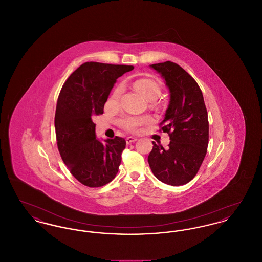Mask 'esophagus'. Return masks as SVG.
Here are the masks:
<instances>
[{"mask_svg":"<svg viewBox=\"0 0 262 262\" xmlns=\"http://www.w3.org/2000/svg\"><path fill=\"white\" fill-rule=\"evenodd\" d=\"M137 137H128L125 138V142H126V144H132V143H134V142H136L137 141Z\"/></svg>","mask_w":262,"mask_h":262,"instance_id":"1","label":"esophagus"}]
</instances>
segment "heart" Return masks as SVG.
Listing matches in <instances>:
<instances>
[{
  "mask_svg": "<svg viewBox=\"0 0 262 262\" xmlns=\"http://www.w3.org/2000/svg\"><path fill=\"white\" fill-rule=\"evenodd\" d=\"M135 88L147 99L153 100L157 98L162 91L161 83L153 78L142 77L135 81ZM125 91L124 83H119L113 91L112 99L119 101L121 99ZM152 122V118L149 115H129L123 117L119 123L122 127L128 132H138L143 125H148Z\"/></svg>",
  "mask_w": 262,
  "mask_h": 262,
  "instance_id": "obj_1",
  "label": "heart"
}]
</instances>
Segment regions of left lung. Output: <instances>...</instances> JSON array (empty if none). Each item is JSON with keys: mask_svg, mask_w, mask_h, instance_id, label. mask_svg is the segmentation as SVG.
Returning a JSON list of instances; mask_svg holds the SVG:
<instances>
[{"mask_svg": "<svg viewBox=\"0 0 262 262\" xmlns=\"http://www.w3.org/2000/svg\"><path fill=\"white\" fill-rule=\"evenodd\" d=\"M150 68L161 75L170 91L160 130L171 140L167 149L152 142L150 169L163 183L183 186L198 174L207 152L209 125L203 95L198 82L179 64L167 61Z\"/></svg>", "mask_w": 262, "mask_h": 262, "instance_id": "8db88e82", "label": "left lung"}]
</instances>
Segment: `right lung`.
I'll use <instances>...</instances> for the list:
<instances>
[{
    "label": "right lung",
    "mask_w": 262,
    "mask_h": 262,
    "mask_svg": "<svg viewBox=\"0 0 262 262\" xmlns=\"http://www.w3.org/2000/svg\"><path fill=\"white\" fill-rule=\"evenodd\" d=\"M132 70L133 66L84 62L61 89L55 114L58 149L71 174L86 187L105 186L119 171L125 138L100 141L92 117L104 113L117 78Z\"/></svg>",
    "instance_id": "add662e5"
}]
</instances>
